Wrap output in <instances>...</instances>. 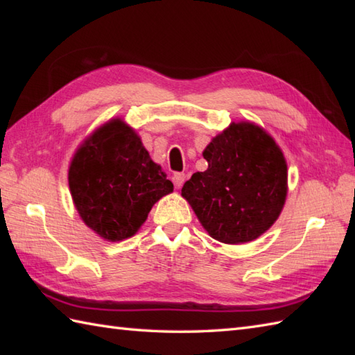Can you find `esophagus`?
Listing matches in <instances>:
<instances>
[{
	"instance_id": "esophagus-1",
	"label": "esophagus",
	"mask_w": 355,
	"mask_h": 355,
	"mask_svg": "<svg viewBox=\"0 0 355 355\" xmlns=\"http://www.w3.org/2000/svg\"><path fill=\"white\" fill-rule=\"evenodd\" d=\"M172 182H173V184H175L177 189H180V187H182L183 183L186 182V173H183V172L175 173V175L172 177Z\"/></svg>"
}]
</instances>
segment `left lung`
<instances>
[{"instance_id": "8db88e82", "label": "left lung", "mask_w": 355, "mask_h": 355, "mask_svg": "<svg viewBox=\"0 0 355 355\" xmlns=\"http://www.w3.org/2000/svg\"><path fill=\"white\" fill-rule=\"evenodd\" d=\"M209 168L182 189L202 227L224 244H243L266 233L286 198V162L261 126L230 123L206 146Z\"/></svg>"}]
</instances>
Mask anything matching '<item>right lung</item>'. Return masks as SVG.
Listing matches in <instances>:
<instances>
[{"label": "right lung", "instance_id": "right-lung-1", "mask_svg": "<svg viewBox=\"0 0 355 355\" xmlns=\"http://www.w3.org/2000/svg\"><path fill=\"white\" fill-rule=\"evenodd\" d=\"M69 186L82 221L111 243L135 235L155 202L173 191L122 119L103 123L78 148Z\"/></svg>", "mask_w": 355, "mask_h": 355}]
</instances>
